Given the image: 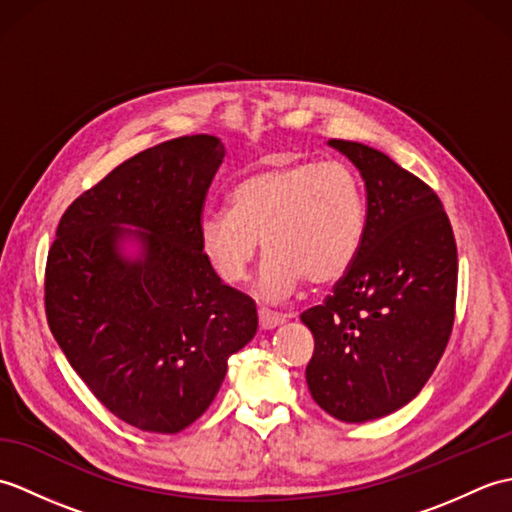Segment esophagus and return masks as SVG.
<instances>
[{"instance_id": "34e87169", "label": "esophagus", "mask_w": 512, "mask_h": 512, "mask_svg": "<svg viewBox=\"0 0 512 512\" xmlns=\"http://www.w3.org/2000/svg\"><path fill=\"white\" fill-rule=\"evenodd\" d=\"M259 325H262V330H273V328H277V325H281L286 321V317L284 314H279V312H273V310H268V308H259Z\"/></svg>"}]
</instances>
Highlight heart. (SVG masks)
<instances>
[{
  "label": "heart",
  "instance_id": "heart-1",
  "mask_svg": "<svg viewBox=\"0 0 512 512\" xmlns=\"http://www.w3.org/2000/svg\"><path fill=\"white\" fill-rule=\"evenodd\" d=\"M363 233L361 180L339 160H288L248 173L228 193V211L200 222L206 259L233 286L246 281L262 239L264 299L290 295L303 279L334 284L356 259Z\"/></svg>",
  "mask_w": 512,
  "mask_h": 512
}]
</instances>
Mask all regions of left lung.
Returning <instances> with one entry per match:
<instances>
[{
	"instance_id": "8db88e82",
	"label": "left lung",
	"mask_w": 512,
	"mask_h": 512,
	"mask_svg": "<svg viewBox=\"0 0 512 512\" xmlns=\"http://www.w3.org/2000/svg\"><path fill=\"white\" fill-rule=\"evenodd\" d=\"M361 171L367 193L358 255L323 306L301 314L314 336L306 367L314 402L343 422H367L420 394L449 343L458 248L429 184L383 151L330 140Z\"/></svg>"
}]
</instances>
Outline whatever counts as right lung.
<instances>
[{
	"label": "right lung",
	"mask_w": 512,
	"mask_h": 512,
	"mask_svg": "<svg viewBox=\"0 0 512 512\" xmlns=\"http://www.w3.org/2000/svg\"><path fill=\"white\" fill-rule=\"evenodd\" d=\"M224 154L209 134L140 151L68 206L48 250L54 339L92 394L140 431L178 433L198 420L228 356L257 332L255 301L222 284L200 244ZM129 236L141 244L136 260L120 253Z\"/></svg>",
	"instance_id": "1"
}]
</instances>
